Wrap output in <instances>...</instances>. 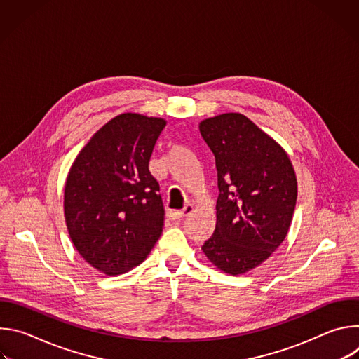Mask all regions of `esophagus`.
<instances>
[{
    "instance_id": "esophagus-1",
    "label": "esophagus",
    "mask_w": 359,
    "mask_h": 359,
    "mask_svg": "<svg viewBox=\"0 0 359 359\" xmlns=\"http://www.w3.org/2000/svg\"><path fill=\"white\" fill-rule=\"evenodd\" d=\"M191 212H193V206H191V204H186V206L183 208V210L170 212V213H169V217H170L172 220H180V219L189 216Z\"/></svg>"
}]
</instances>
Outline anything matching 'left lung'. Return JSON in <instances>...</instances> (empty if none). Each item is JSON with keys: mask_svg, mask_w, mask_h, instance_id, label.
Instances as JSON below:
<instances>
[{"mask_svg": "<svg viewBox=\"0 0 359 359\" xmlns=\"http://www.w3.org/2000/svg\"><path fill=\"white\" fill-rule=\"evenodd\" d=\"M213 151L219 197L216 230L201 245L208 259L237 276L267 260L284 241L297 201V177L285 150L241 114L198 125Z\"/></svg>", "mask_w": 359, "mask_h": 359, "instance_id": "left-lung-1", "label": "left lung"}]
</instances>
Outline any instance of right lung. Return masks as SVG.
I'll return each instance as SVG.
<instances>
[{"mask_svg": "<svg viewBox=\"0 0 359 359\" xmlns=\"http://www.w3.org/2000/svg\"><path fill=\"white\" fill-rule=\"evenodd\" d=\"M165 126L161 118L122 114L90 137L68 173L69 237L85 262L108 276L139 266L162 234L165 209L149 161Z\"/></svg>", "mask_w": 359, "mask_h": 359, "instance_id": "1", "label": "right lung"}]
</instances>
